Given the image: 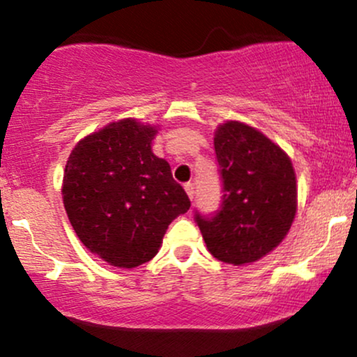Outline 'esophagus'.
I'll return each mask as SVG.
<instances>
[{"mask_svg":"<svg viewBox=\"0 0 357 357\" xmlns=\"http://www.w3.org/2000/svg\"><path fill=\"white\" fill-rule=\"evenodd\" d=\"M184 191L188 192V196H190V199L192 202V198H195V186H192V183L184 184Z\"/></svg>","mask_w":357,"mask_h":357,"instance_id":"1","label":"esophagus"}]
</instances>
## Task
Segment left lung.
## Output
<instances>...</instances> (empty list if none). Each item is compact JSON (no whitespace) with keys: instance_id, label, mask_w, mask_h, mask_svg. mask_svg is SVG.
<instances>
[{"instance_id":"obj_1","label":"left lung","mask_w":357,"mask_h":357,"mask_svg":"<svg viewBox=\"0 0 357 357\" xmlns=\"http://www.w3.org/2000/svg\"><path fill=\"white\" fill-rule=\"evenodd\" d=\"M223 183L220 210L195 213L208 252L220 261L245 265L278 247L297 211L292 161L267 136L243 122L228 121L215 132Z\"/></svg>"}]
</instances>
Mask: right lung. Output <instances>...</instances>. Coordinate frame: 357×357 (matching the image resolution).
I'll return each mask as SVG.
<instances>
[{
  "mask_svg": "<svg viewBox=\"0 0 357 357\" xmlns=\"http://www.w3.org/2000/svg\"><path fill=\"white\" fill-rule=\"evenodd\" d=\"M155 127L110 122L73 147L63 173L65 211L90 252L134 268L158 253L162 236L191 202L165 159L153 153Z\"/></svg>",
  "mask_w": 357,
  "mask_h": 357,
  "instance_id": "1",
  "label": "right lung"
}]
</instances>
